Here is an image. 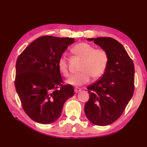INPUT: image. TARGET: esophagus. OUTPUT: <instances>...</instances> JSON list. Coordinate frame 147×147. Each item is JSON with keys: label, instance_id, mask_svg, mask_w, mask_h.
<instances>
[{"label": "esophagus", "instance_id": "esophagus-1", "mask_svg": "<svg viewBox=\"0 0 147 147\" xmlns=\"http://www.w3.org/2000/svg\"><path fill=\"white\" fill-rule=\"evenodd\" d=\"M81 90H82V89L80 88H78V87H77V88H74V92H75V93H78V92H80L81 91Z\"/></svg>", "mask_w": 147, "mask_h": 147}]
</instances>
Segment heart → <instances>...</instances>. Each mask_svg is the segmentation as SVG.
Masks as SVG:
<instances>
[{
  "label": "heart",
  "mask_w": 147,
  "mask_h": 147,
  "mask_svg": "<svg viewBox=\"0 0 147 147\" xmlns=\"http://www.w3.org/2000/svg\"><path fill=\"white\" fill-rule=\"evenodd\" d=\"M71 52L83 59L80 68L81 73L72 76L67 80L68 85L82 86L88 83L91 77L98 79L104 75L107 67L109 57L107 52L103 49H95L94 47L87 43H77L71 49ZM57 67L65 77L69 76L67 59L62 55L58 59Z\"/></svg>",
  "instance_id": "1"
}]
</instances>
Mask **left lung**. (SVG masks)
Masks as SVG:
<instances>
[{
  "instance_id": "left-lung-1",
  "label": "left lung",
  "mask_w": 147,
  "mask_h": 147,
  "mask_svg": "<svg viewBox=\"0 0 147 147\" xmlns=\"http://www.w3.org/2000/svg\"><path fill=\"white\" fill-rule=\"evenodd\" d=\"M107 52V67L100 80L88 86L89 100L85 113L93 124L105 126L123 114L131 99L135 83L133 62L123 45L112 38H88Z\"/></svg>"
}]
</instances>
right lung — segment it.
I'll use <instances>...</instances> for the list:
<instances>
[{
    "label": "right lung",
    "mask_w": 147,
    "mask_h": 147,
    "mask_svg": "<svg viewBox=\"0 0 147 147\" xmlns=\"http://www.w3.org/2000/svg\"><path fill=\"white\" fill-rule=\"evenodd\" d=\"M74 42L71 38L43 36L31 43L17 59L16 90L24 112L37 123L57 120L65 102L74 95L73 86L62 85L57 67L59 58Z\"/></svg>",
    "instance_id": "obj_1"
}]
</instances>
